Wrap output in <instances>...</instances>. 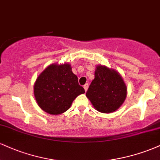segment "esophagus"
Instances as JSON below:
<instances>
[{"instance_id":"1","label":"esophagus","mask_w":160,"mask_h":160,"mask_svg":"<svg viewBox=\"0 0 160 160\" xmlns=\"http://www.w3.org/2000/svg\"><path fill=\"white\" fill-rule=\"evenodd\" d=\"M88 87H89V84H88V83H86V84H85V85L83 86V88H84V89H85V91H86V92L87 91Z\"/></svg>"}]
</instances>
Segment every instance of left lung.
<instances>
[{"label": "left lung", "mask_w": 160, "mask_h": 160, "mask_svg": "<svg viewBox=\"0 0 160 160\" xmlns=\"http://www.w3.org/2000/svg\"><path fill=\"white\" fill-rule=\"evenodd\" d=\"M86 95L95 110L110 113L123 104L127 95V87L118 71L98 65L95 68V79Z\"/></svg>", "instance_id": "1"}]
</instances>
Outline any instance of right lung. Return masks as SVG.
Listing matches in <instances>:
<instances>
[{
	"label": "right lung",
	"instance_id": "1",
	"mask_svg": "<svg viewBox=\"0 0 160 160\" xmlns=\"http://www.w3.org/2000/svg\"><path fill=\"white\" fill-rule=\"evenodd\" d=\"M85 90L78 83L69 63L52 64L38 75L34 84V95L38 106L46 113L61 114Z\"/></svg>",
	"mask_w": 160,
	"mask_h": 160
}]
</instances>
